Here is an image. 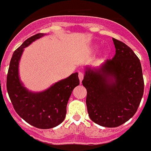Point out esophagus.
<instances>
[{"label": "esophagus", "mask_w": 151, "mask_h": 151, "mask_svg": "<svg viewBox=\"0 0 151 151\" xmlns=\"http://www.w3.org/2000/svg\"><path fill=\"white\" fill-rule=\"evenodd\" d=\"M78 78H79L80 82H82V79H83V78H84V74H83V73H81V72H78Z\"/></svg>", "instance_id": "esophagus-1"}]
</instances>
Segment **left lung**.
Returning a JSON list of instances; mask_svg holds the SVG:
<instances>
[{"label":"left lung","mask_w":151,"mask_h":151,"mask_svg":"<svg viewBox=\"0 0 151 151\" xmlns=\"http://www.w3.org/2000/svg\"><path fill=\"white\" fill-rule=\"evenodd\" d=\"M116 54L100 67H85L82 85L87 90L89 117L101 126L114 128L136 113L144 94L138 57L122 41L113 38Z\"/></svg>","instance_id":"8db88e82"}]
</instances>
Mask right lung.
Wrapping results in <instances>:
<instances>
[{"label":"right lung","mask_w":151,"mask_h":151,"mask_svg":"<svg viewBox=\"0 0 151 151\" xmlns=\"http://www.w3.org/2000/svg\"><path fill=\"white\" fill-rule=\"evenodd\" d=\"M38 33L24 41L12 56L6 77V89L13 108L19 116L38 129L60 125L66 114V105L73 89L79 85L78 73H73L41 92H32L21 82L19 63L24 48L45 35Z\"/></svg>","instance_id":"right-lung-1"}]
</instances>
